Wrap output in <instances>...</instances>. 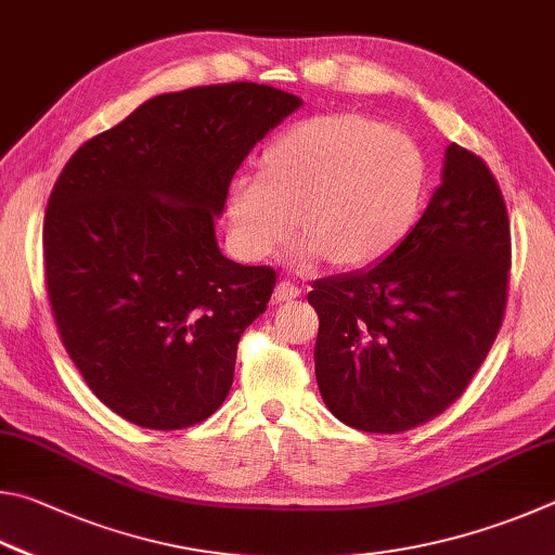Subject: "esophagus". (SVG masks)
I'll list each match as a JSON object with an SVG mask.
<instances>
[{
  "label": "esophagus",
  "mask_w": 555,
  "mask_h": 555,
  "mask_svg": "<svg viewBox=\"0 0 555 555\" xmlns=\"http://www.w3.org/2000/svg\"><path fill=\"white\" fill-rule=\"evenodd\" d=\"M299 295H302V287L289 283V280H283V283H278V287H275L278 302H289V299H297Z\"/></svg>",
  "instance_id": "esophagus-1"
}]
</instances>
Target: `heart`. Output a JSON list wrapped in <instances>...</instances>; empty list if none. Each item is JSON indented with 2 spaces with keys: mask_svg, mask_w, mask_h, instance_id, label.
Returning a JSON list of instances; mask_svg holds the SVG:
<instances>
[{
  "mask_svg": "<svg viewBox=\"0 0 555 555\" xmlns=\"http://www.w3.org/2000/svg\"><path fill=\"white\" fill-rule=\"evenodd\" d=\"M429 190V163L410 133L363 114H319L289 126L266 151V170L229 182L233 246L262 260L293 241L297 262L338 268L380 262L406 241Z\"/></svg>",
  "mask_w": 555,
  "mask_h": 555,
  "instance_id": "obj_1",
  "label": "heart"
}]
</instances>
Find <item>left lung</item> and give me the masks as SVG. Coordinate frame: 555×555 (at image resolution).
I'll list each match as a JSON object with an SVG mask.
<instances>
[{
  "instance_id": "1",
  "label": "left lung",
  "mask_w": 555,
  "mask_h": 555,
  "mask_svg": "<svg viewBox=\"0 0 555 555\" xmlns=\"http://www.w3.org/2000/svg\"><path fill=\"white\" fill-rule=\"evenodd\" d=\"M509 219L498 180L451 143L441 184L400 248L317 280V385L338 422L397 434L463 395L498 338L509 283Z\"/></svg>"
}]
</instances>
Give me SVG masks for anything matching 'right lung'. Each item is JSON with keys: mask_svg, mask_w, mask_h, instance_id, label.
I'll use <instances>...</instances> for the list:
<instances>
[{"mask_svg": "<svg viewBox=\"0 0 555 555\" xmlns=\"http://www.w3.org/2000/svg\"><path fill=\"white\" fill-rule=\"evenodd\" d=\"M302 106L270 85L158 94L94 135L43 219L46 287L67 356L126 422L172 431L219 410L275 270L219 250L214 219L253 145Z\"/></svg>", "mask_w": 555, "mask_h": 555, "instance_id": "1", "label": "right lung"}]
</instances>
